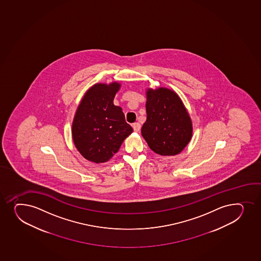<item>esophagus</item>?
<instances>
[{
	"mask_svg": "<svg viewBox=\"0 0 261 261\" xmlns=\"http://www.w3.org/2000/svg\"><path fill=\"white\" fill-rule=\"evenodd\" d=\"M133 128H134L135 132H140L141 126H140V124L139 122H135V123L133 124Z\"/></svg>",
	"mask_w": 261,
	"mask_h": 261,
	"instance_id": "esophagus-1",
	"label": "esophagus"
}]
</instances>
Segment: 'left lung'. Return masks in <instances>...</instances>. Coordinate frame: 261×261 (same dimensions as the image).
Listing matches in <instances>:
<instances>
[{
	"mask_svg": "<svg viewBox=\"0 0 261 261\" xmlns=\"http://www.w3.org/2000/svg\"><path fill=\"white\" fill-rule=\"evenodd\" d=\"M146 121L141 134L158 154L176 155L192 136L191 117L178 95L166 88L147 90Z\"/></svg>",
	"mask_w": 261,
	"mask_h": 261,
	"instance_id": "8db88e82",
	"label": "left lung"
}]
</instances>
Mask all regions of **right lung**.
<instances>
[{
    "label": "right lung",
    "instance_id": "add662e5",
    "mask_svg": "<svg viewBox=\"0 0 261 261\" xmlns=\"http://www.w3.org/2000/svg\"><path fill=\"white\" fill-rule=\"evenodd\" d=\"M118 83L95 84L79 104L72 123V138L86 160L104 163L121 147L133 132L121 108L113 103L120 89Z\"/></svg>",
    "mask_w": 261,
    "mask_h": 261
}]
</instances>
